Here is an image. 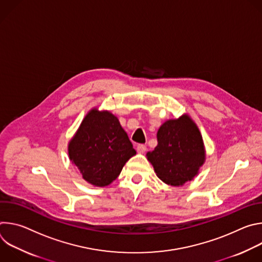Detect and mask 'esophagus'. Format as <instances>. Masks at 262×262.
Returning <instances> with one entry per match:
<instances>
[{
  "mask_svg": "<svg viewBox=\"0 0 262 262\" xmlns=\"http://www.w3.org/2000/svg\"><path fill=\"white\" fill-rule=\"evenodd\" d=\"M146 146L145 145H143V144H140V145H138L137 146V151H138V154H145V151H146Z\"/></svg>",
  "mask_w": 262,
  "mask_h": 262,
  "instance_id": "obj_1",
  "label": "esophagus"
}]
</instances>
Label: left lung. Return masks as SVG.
Listing matches in <instances>:
<instances>
[{
    "instance_id": "left-lung-1",
    "label": "left lung",
    "mask_w": 262,
    "mask_h": 262,
    "mask_svg": "<svg viewBox=\"0 0 262 262\" xmlns=\"http://www.w3.org/2000/svg\"><path fill=\"white\" fill-rule=\"evenodd\" d=\"M157 139L155 150L146 155L157 176L172 186L193 180L205 163L206 152L202 135L190 115L165 121Z\"/></svg>"
}]
</instances>
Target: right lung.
I'll return each mask as SVG.
<instances>
[{
    "instance_id": "obj_1",
    "label": "right lung",
    "mask_w": 262,
    "mask_h": 262,
    "mask_svg": "<svg viewBox=\"0 0 262 262\" xmlns=\"http://www.w3.org/2000/svg\"><path fill=\"white\" fill-rule=\"evenodd\" d=\"M136 150L118 118L91 108L68 143L69 160L94 186H106L121 173Z\"/></svg>"
}]
</instances>
